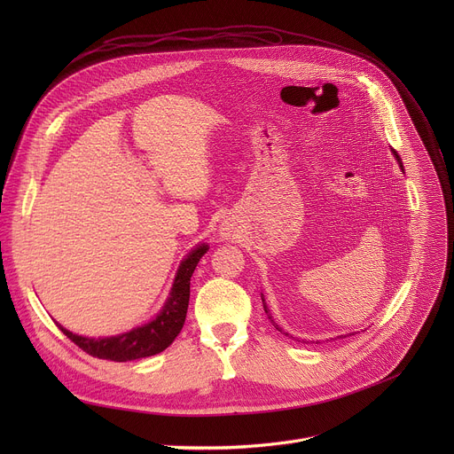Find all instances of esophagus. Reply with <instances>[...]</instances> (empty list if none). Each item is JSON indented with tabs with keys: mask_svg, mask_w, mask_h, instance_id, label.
Segmentation results:
<instances>
[{
	"mask_svg": "<svg viewBox=\"0 0 454 454\" xmlns=\"http://www.w3.org/2000/svg\"><path fill=\"white\" fill-rule=\"evenodd\" d=\"M231 235H233V228H231V224H223V226H221V237L228 239V237H231Z\"/></svg>",
	"mask_w": 454,
	"mask_h": 454,
	"instance_id": "obj_1",
	"label": "esophagus"
}]
</instances>
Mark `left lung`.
Segmentation results:
<instances>
[{"label": "left lung", "instance_id": "1", "mask_svg": "<svg viewBox=\"0 0 454 454\" xmlns=\"http://www.w3.org/2000/svg\"><path fill=\"white\" fill-rule=\"evenodd\" d=\"M394 154H395V158H397V161H399V165H401V168H403V161H401V156H399V154H397V153H395V151H394ZM262 303H264V310H266V314H268V317H270V319H271V323H273V325H275V327H277V329H278V331H280V333H282V329H280V327H278V325H277V323H275V321H273V317H271V314H270V310H268V305H266V301H264V296H262ZM343 338H347V336H343Z\"/></svg>", "mask_w": 454, "mask_h": 454}]
</instances>
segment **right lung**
I'll use <instances>...</instances> for the list:
<instances>
[{"label": "right lung", "instance_id": "add662e5", "mask_svg": "<svg viewBox=\"0 0 454 454\" xmlns=\"http://www.w3.org/2000/svg\"><path fill=\"white\" fill-rule=\"evenodd\" d=\"M208 251L207 244L198 246L192 249L184 261L181 262L170 294L161 309V312L145 325L129 331L120 336L111 338H84L77 336L57 323V327L67 334L79 348H82L86 354L98 357V359H109L116 363H125L133 359L149 357L154 354L163 352L181 333L183 323L186 317L188 300H190V278L193 270H196L201 256Z\"/></svg>", "mask_w": 454, "mask_h": 454}]
</instances>
